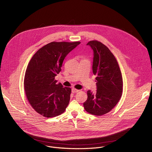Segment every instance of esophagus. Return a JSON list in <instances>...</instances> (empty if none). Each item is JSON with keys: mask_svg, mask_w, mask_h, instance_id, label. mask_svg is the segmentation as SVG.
<instances>
[{"mask_svg": "<svg viewBox=\"0 0 152 152\" xmlns=\"http://www.w3.org/2000/svg\"><path fill=\"white\" fill-rule=\"evenodd\" d=\"M79 91H80V90L76 89H75V88H73V89H72V92L73 93H76V92H79Z\"/></svg>", "mask_w": 152, "mask_h": 152, "instance_id": "obj_1", "label": "esophagus"}]
</instances>
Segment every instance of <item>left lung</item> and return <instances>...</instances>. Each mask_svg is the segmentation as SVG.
<instances>
[{
	"instance_id": "obj_1",
	"label": "left lung",
	"mask_w": 152,
	"mask_h": 152,
	"mask_svg": "<svg viewBox=\"0 0 152 152\" xmlns=\"http://www.w3.org/2000/svg\"><path fill=\"white\" fill-rule=\"evenodd\" d=\"M94 51L92 72L96 75V91H88L83 103L85 110L102 116L109 113L118 104L122 95L123 80L118 63L110 49L98 40L89 41Z\"/></svg>"
}]
</instances>
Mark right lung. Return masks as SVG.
Segmentation results:
<instances>
[{
  "instance_id": "obj_1",
  "label": "right lung",
  "mask_w": 152,
  "mask_h": 152,
  "mask_svg": "<svg viewBox=\"0 0 152 152\" xmlns=\"http://www.w3.org/2000/svg\"><path fill=\"white\" fill-rule=\"evenodd\" d=\"M80 42H52L40 48L31 58L24 76L26 97L32 108L46 118L64 112L72 89L57 84L55 76L61 70L66 56Z\"/></svg>"
}]
</instances>
